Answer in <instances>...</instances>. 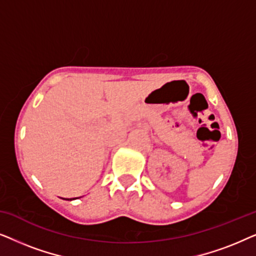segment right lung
<instances>
[{"label":"right lung","mask_w":256,"mask_h":256,"mask_svg":"<svg viewBox=\"0 0 256 256\" xmlns=\"http://www.w3.org/2000/svg\"><path fill=\"white\" fill-rule=\"evenodd\" d=\"M73 199H74V198H73ZM68 200H72V199H68Z\"/></svg>","instance_id":"obj_1"}]
</instances>
